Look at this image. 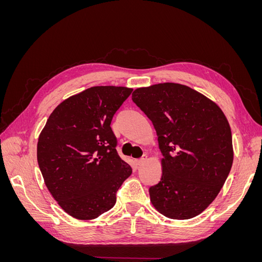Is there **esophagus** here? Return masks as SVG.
Returning a JSON list of instances; mask_svg holds the SVG:
<instances>
[{"label": "esophagus", "mask_w": 262, "mask_h": 262, "mask_svg": "<svg viewBox=\"0 0 262 262\" xmlns=\"http://www.w3.org/2000/svg\"><path fill=\"white\" fill-rule=\"evenodd\" d=\"M146 160H147V156L144 155V156H142L141 158H139V160H137L136 163H137V165L140 166V165H143L146 162Z\"/></svg>", "instance_id": "1"}]
</instances>
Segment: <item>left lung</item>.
Wrapping results in <instances>:
<instances>
[{"label": "left lung", "instance_id": "1", "mask_svg": "<svg viewBox=\"0 0 262 262\" xmlns=\"http://www.w3.org/2000/svg\"><path fill=\"white\" fill-rule=\"evenodd\" d=\"M132 100L153 122L164 156L163 175L149 188L163 215L188 220L215 199L233 164L232 132L220 107L176 83L133 92Z\"/></svg>", "mask_w": 262, "mask_h": 262}]
</instances>
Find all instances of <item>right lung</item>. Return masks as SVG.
<instances>
[{"mask_svg":"<svg viewBox=\"0 0 262 262\" xmlns=\"http://www.w3.org/2000/svg\"><path fill=\"white\" fill-rule=\"evenodd\" d=\"M132 89L95 86L62 101L39 136L37 160L46 186L60 207L77 220L112 209L132 173L117 152L110 126Z\"/></svg>","mask_w":262,"mask_h":262,"instance_id":"add662e5","label":"right lung"}]
</instances>
